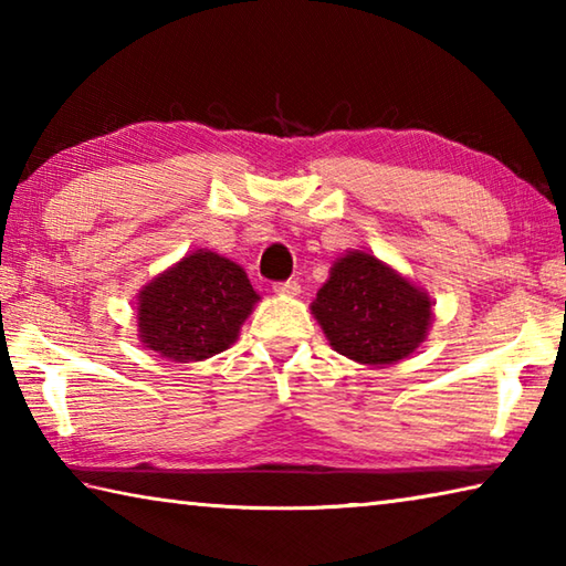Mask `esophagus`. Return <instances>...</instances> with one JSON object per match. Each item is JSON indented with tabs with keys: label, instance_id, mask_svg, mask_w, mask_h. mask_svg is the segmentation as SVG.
<instances>
[{
	"label": "esophagus",
	"instance_id": "34e87169",
	"mask_svg": "<svg viewBox=\"0 0 566 566\" xmlns=\"http://www.w3.org/2000/svg\"><path fill=\"white\" fill-rule=\"evenodd\" d=\"M274 292L276 294H280V296H296V294H300L302 292V286L300 284H296V282H276L274 284Z\"/></svg>",
	"mask_w": 566,
	"mask_h": 566
}]
</instances>
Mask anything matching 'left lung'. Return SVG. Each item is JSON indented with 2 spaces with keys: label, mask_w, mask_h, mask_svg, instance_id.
I'll return each mask as SVG.
<instances>
[{
  "label": "left lung",
  "mask_w": 566,
  "mask_h": 566,
  "mask_svg": "<svg viewBox=\"0 0 566 566\" xmlns=\"http://www.w3.org/2000/svg\"><path fill=\"white\" fill-rule=\"evenodd\" d=\"M312 314L336 354L366 366H390L426 342L430 294L364 250L336 256Z\"/></svg>",
  "instance_id": "8db88e82"
}]
</instances>
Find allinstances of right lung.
Instances as JSON below:
<instances>
[{"label": "right lung", "instance_id": "right-lung-1", "mask_svg": "<svg viewBox=\"0 0 566 566\" xmlns=\"http://www.w3.org/2000/svg\"><path fill=\"white\" fill-rule=\"evenodd\" d=\"M138 338L168 361H205L238 342L260 302L248 272L212 250H195L143 286Z\"/></svg>", "mask_w": 566, "mask_h": 566}]
</instances>
